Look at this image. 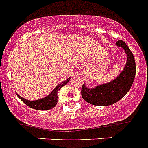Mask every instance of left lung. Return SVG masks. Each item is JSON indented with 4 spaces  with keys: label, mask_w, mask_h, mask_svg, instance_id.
<instances>
[{
    "label": "left lung",
    "mask_w": 148,
    "mask_h": 148,
    "mask_svg": "<svg viewBox=\"0 0 148 148\" xmlns=\"http://www.w3.org/2000/svg\"><path fill=\"white\" fill-rule=\"evenodd\" d=\"M127 54V62L124 69L115 79L109 83L101 84L95 88H88L83 85L81 95L83 100L95 106H110L119 101L130 89L135 76L136 62L133 54L127 44L122 40L116 42Z\"/></svg>",
    "instance_id": "obj_1"
}]
</instances>
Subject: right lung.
I'll list each match as a JSON object with an SVG mask.
<instances>
[{
    "label": "right lung",
    "instance_id": "obj_1",
    "mask_svg": "<svg viewBox=\"0 0 148 148\" xmlns=\"http://www.w3.org/2000/svg\"><path fill=\"white\" fill-rule=\"evenodd\" d=\"M70 79L71 77H69L66 80H65V81H62L60 83H59L55 87L54 89L48 95L43 97V98L36 100V101H29V100H27V99L24 98V97H21L17 93H16V95L25 104L27 105L30 108H33V109L38 110H51V109H53V108L56 105V103H57V98H58L57 92L60 91L62 87L64 86L65 84L69 83Z\"/></svg>",
    "mask_w": 148,
    "mask_h": 148
}]
</instances>
